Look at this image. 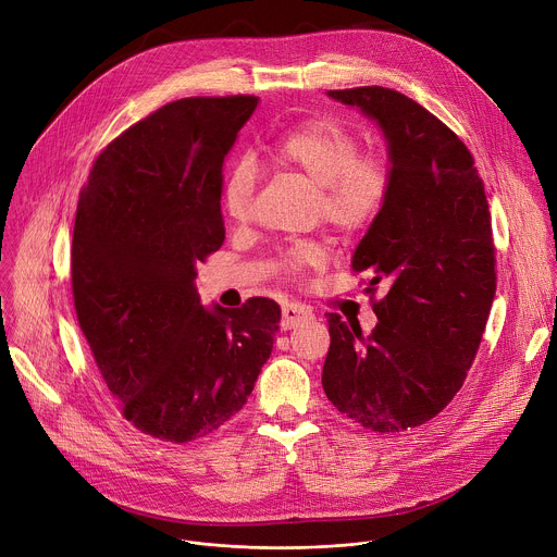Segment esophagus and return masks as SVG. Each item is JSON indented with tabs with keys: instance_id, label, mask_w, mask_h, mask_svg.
<instances>
[{
	"instance_id": "esophagus-1",
	"label": "esophagus",
	"mask_w": 557,
	"mask_h": 557,
	"mask_svg": "<svg viewBox=\"0 0 557 557\" xmlns=\"http://www.w3.org/2000/svg\"><path fill=\"white\" fill-rule=\"evenodd\" d=\"M308 320H312V312L308 306H304L299 301H286L282 306V329L284 331H290Z\"/></svg>"
}]
</instances>
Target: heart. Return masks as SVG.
Returning <instances> with one entry per match:
<instances>
[{
	"instance_id": "heart-1",
	"label": "heart",
	"mask_w": 557,
	"mask_h": 557,
	"mask_svg": "<svg viewBox=\"0 0 557 557\" xmlns=\"http://www.w3.org/2000/svg\"><path fill=\"white\" fill-rule=\"evenodd\" d=\"M275 170L317 187V213L346 233L366 231L383 211L392 187V170L383 156L361 151L359 136L335 119H312L286 132L269 149ZM224 213L245 224L256 209V172L237 163L222 187ZM326 251L304 240L288 247L280 264L290 277L320 267Z\"/></svg>"
}]
</instances>
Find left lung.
Masks as SVG:
<instances>
[{
	"mask_svg": "<svg viewBox=\"0 0 557 557\" xmlns=\"http://www.w3.org/2000/svg\"><path fill=\"white\" fill-rule=\"evenodd\" d=\"M374 119L387 140L392 187L352 256L368 273L379 324L326 312L329 401L366 430L394 434L434 419L462 387L496 295V249L483 178L465 143L410 97L363 86L331 90Z\"/></svg>",
	"mask_w": 557,
	"mask_h": 557,
	"instance_id": "1",
	"label": "left lung"
}]
</instances>
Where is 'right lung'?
<instances>
[{
  "label": "right lung",
  "instance_id": "1",
  "mask_svg": "<svg viewBox=\"0 0 557 557\" xmlns=\"http://www.w3.org/2000/svg\"><path fill=\"white\" fill-rule=\"evenodd\" d=\"M258 97H189L116 136L76 207V320L121 414L191 443L243 410L273 350L269 297L207 310L196 264L224 243L222 163Z\"/></svg>",
  "mask_w": 557,
  "mask_h": 557
}]
</instances>
